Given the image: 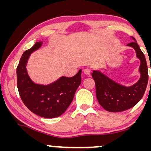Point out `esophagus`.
Masks as SVG:
<instances>
[{
    "label": "esophagus",
    "mask_w": 151,
    "mask_h": 151,
    "mask_svg": "<svg viewBox=\"0 0 151 151\" xmlns=\"http://www.w3.org/2000/svg\"><path fill=\"white\" fill-rule=\"evenodd\" d=\"M84 73L86 75L89 76L90 74H91V71H90L89 69H85V70H84Z\"/></svg>",
    "instance_id": "34e87169"
}]
</instances>
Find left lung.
<instances>
[{
	"label": "left lung",
	"instance_id": "8db88e82",
	"mask_svg": "<svg viewBox=\"0 0 151 151\" xmlns=\"http://www.w3.org/2000/svg\"><path fill=\"white\" fill-rule=\"evenodd\" d=\"M134 42L127 45L135 50L136 57L141 61L139 80L132 86H126L112 80L99 70L91 73L96 86V96L99 104L110 112H120L127 110L138 103L143 97L148 80V66L144 54L142 52L134 37Z\"/></svg>",
	"mask_w": 151,
	"mask_h": 151
}]
</instances>
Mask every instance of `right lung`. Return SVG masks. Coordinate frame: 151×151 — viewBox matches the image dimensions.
Returning a JSON list of instances; mask_svg holds the SVG:
<instances>
[{"label": "right lung", "mask_w": 151, "mask_h": 151, "mask_svg": "<svg viewBox=\"0 0 151 151\" xmlns=\"http://www.w3.org/2000/svg\"><path fill=\"white\" fill-rule=\"evenodd\" d=\"M42 42H37L22 54L17 67V86L20 98L29 110L41 117L52 119L65 112L81 84V70L72 77H61L47 85L36 84L27 74L30 55L39 49Z\"/></svg>", "instance_id": "obj_1"}]
</instances>
